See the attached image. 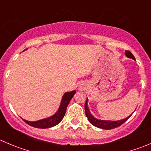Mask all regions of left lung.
I'll list each match as a JSON object with an SVG mask.
<instances>
[{"mask_svg":"<svg viewBox=\"0 0 151 151\" xmlns=\"http://www.w3.org/2000/svg\"><path fill=\"white\" fill-rule=\"evenodd\" d=\"M125 55L128 58H131V59L134 60H136L135 58H134V55H132L131 52L129 51H125ZM85 111H86V115L88 117L89 122H91V124L93 125V126L96 127V128H102V129H105V130H111L113 128H117V127L120 126L121 125L124 123L126 120H128V119H129L130 116L133 114V112L131 115L128 116V117L125 118V119H120V120H116V121H111V120H103V119H99L95 118L94 116L92 114H91V113L89 112L88 108V98L86 99V102L85 104Z\"/></svg>","mask_w":151,"mask_h":151,"instance_id":"obj_1","label":"left lung"}]
</instances>
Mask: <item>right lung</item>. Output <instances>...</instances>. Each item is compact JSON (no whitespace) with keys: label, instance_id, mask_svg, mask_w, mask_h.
<instances>
[{"label":"right lung","instance_id":"add662e5","mask_svg":"<svg viewBox=\"0 0 151 151\" xmlns=\"http://www.w3.org/2000/svg\"><path fill=\"white\" fill-rule=\"evenodd\" d=\"M26 50H27V49H26ZM75 90L72 91L65 92L63 96L62 99H61L59 108L55 114H53L52 116L37 121H28L24 119H23V120L30 126L37 128H49L55 126L62 121L63 118L65 114L67 106L69 104L70 101L72 99L74 95L75 94Z\"/></svg>","mask_w":151,"mask_h":151}]
</instances>
